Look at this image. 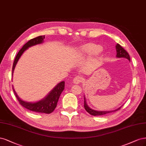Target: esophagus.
<instances>
[{
  "label": "esophagus",
  "mask_w": 146,
  "mask_h": 146,
  "mask_svg": "<svg viewBox=\"0 0 146 146\" xmlns=\"http://www.w3.org/2000/svg\"><path fill=\"white\" fill-rule=\"evenodd\" d=\"M82 81H83V78L80 76L74 77V78L73 79V82L74 84H80Z\"/></svg>",
  "instance_id": "1"
}]
</instances>
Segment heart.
I'll list each match as a JSON object with an SVG mask.
<instances>
[{"instance_id": "b5f03b06", "label": "heart", "mask_w": 146, "mask_h": 146, "mask_svg": "<svg viewBox=\"0 0 146 146\" xmlns=\"http://www.w3.org/2000/svg\"><path fill=\"white\" fill-rule=\"evenodd\" d=\"M102 51V46L94 44H88L82 45L79 48V52L82 57L95 56L99 54Z\"/></svg>"}]
</instances>
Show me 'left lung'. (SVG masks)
<instances>
[{
	"label": "left lung",
	"mask_w": 146,
	"mask_h": 146,
	"mask_svg": "<svg viewBox=\"0 0 146 146\" xmlns=\"http://www.w3.org/2000/svg\"><path fill=\"white\" fill-rule=\"evenodd\" d=\"M116 58H125L127 59H128L129 61H130V56L129 54V53L127 52V51L122 47V46L119 44H117L116 45ZM84 108H85L86 110L90 113L93 116H100V115H106L107 113H110L111 112H114L116 111L117 110H119L121 107H119L118 109L113 110H110V111H98V110H93L91 108L89 107L87 104V103L86 102V99L85 96H84Z\"/></svg>",
	"instance_id": "left-lung-1"
}]
</instances>
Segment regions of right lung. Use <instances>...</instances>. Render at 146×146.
<instances>
[{"mask_svg":"<svg viewBox=\"0 0 146 146\" xmlns=\"http://www.w3.org/2000/svg\"><path fill=\"white\" fill-rule=\"evenodd\" d=\"M45 39V36H40L38 37H36L35 38L32 39L30 40L29 42L22 46V48L19 51L17 54L16 56V58L14 61V63L13 65V68H12V76L13 74L14 70L16 67V65L18 62L19 59H20L21 56L23 53V52L25 50H27L29 47H31L32 46H34L37 44H40L44 42V39ZM65 87V82L62 81L58 83L52 90H51L49 93L44 97L42 100L35 102H27L22 100L19 97L18 95L17 94L16 92L15 91V88L13 86V89L14 93L15 94V96L17 98V100L19 102L20 104L25 109L30 110L33 111L38 112V113H51L53 112L55 108L57 106L58 102L59 100V98L61 93L64 90Z\"/></svg>","mask_w":146,"mask_h":146,"instance_id":"1","label":"right lung"}]
</instances>
